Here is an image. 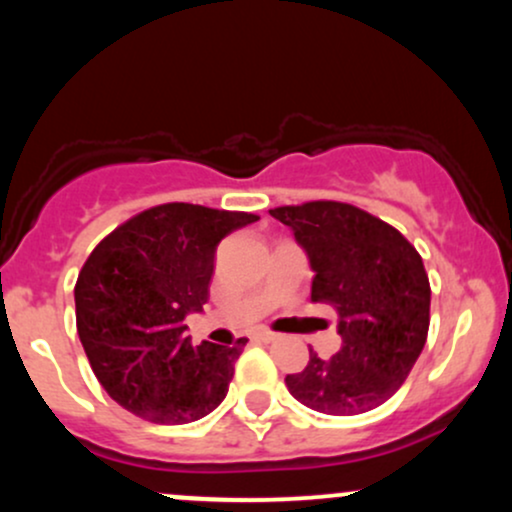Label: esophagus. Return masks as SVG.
<instances>
[{
  "mask_svg": "<svg viewBox=\"0 0 512 512\" xmlns=\"http://www.w3.org/2000/svg\"><path fill=\"white\" fill-rule=\"evenodd\" d=\"M276 337H279V334L272 332V330H257L255 334H252V339H257V342H262V344H269V342H274Z\"/></svg>",
  "mask_w": 512,
  "mask_h": 512,
  "instance_id": "34e87169",
  "label": "esophagus"
}]
</instances>
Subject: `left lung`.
I'll return each mask as SVG.
<instances>
[{
    "instance_id": "left-lung-1",
    "label": "left lung",
    "mask_w": 512,
    "mask_h": 512,
    "mask_svg": "<svg viewBox=\"0 0 512 512\" xmlns=\"http://www.w3.org/2000/svg\"><path fill=\"white\" fill-rule=\"evenodd\" d=\"M289 226L313 267L315 303L337 310L342 349L320 358L310 349L286 387L308 409L354 416L387 402L424 351L431 284L424 260L402 233L354 204L305 202L269 209Z\"/></svg>"
}]
</instances>
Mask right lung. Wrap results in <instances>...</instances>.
I'll use <instances>...</instances> for the list:
<instances>
[{"mask_svg": "<svg viewBox=\"0 0 512 512\" xmlns=\"http://www.w3.org/2000/svg\"><path fill=\"white\" fill-rule=\"evenodd\" d=\"M260 216L199 204H158L93 248L74 286L76 332L103 390L139 419L180 426L226 397L233 346H192L182 325L209 298L214 252Z\"/></svg>", "mask_w": 512, "mask_h": 512, "instance_id": "obj_1", "label": "right lung"}]
</instances>
